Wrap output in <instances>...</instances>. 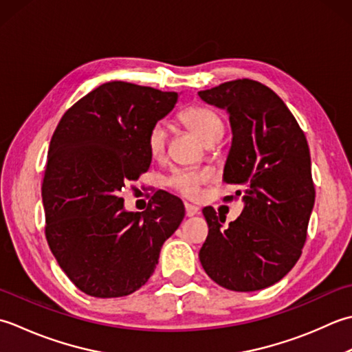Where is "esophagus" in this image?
I'll return each mask as SVG.
<instances>
[{
  "mask_svg": "<svg viewBox=\"0 0 352 352\" xmlns=\"http://www.w3.org/2000/svg\"><path fill=\"white\" fill-rule=\"evenodd\" d=\"M197 212H199V208H197V206L190 205V204H185V214H186V217L196 216Z\"/></svg>",
  "mask_w": 352,
  "mask_h": 352,
  "instance_id": "esophagus-1",
  "label": "esophagus"
}]
</instances>
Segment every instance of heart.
<instances>
[{
	"instance_id": "1",
	"label": "heart",
	"mask_w": 352,
	"mask_h": 352,
	"mask_svg": "<svg viewBox=\"0 0 352 352\" xmlns=\"http://www.w3.org/2000/svg\"><path fill=\"white\" fill-rule=\"evenodd\" d=\"M179 120L206 146L216 144L225 133V118L210 106L195 104L186 107L179 113ZM167 141L168 135L166 126L161 121L152 124L146 136L147 152L152 156V160L157 161L164 157L167 150ZM208 179H210V175L205 170H177L168 177L167 185L186 199H196L199 196L200 185L208 182Z\"/></svg>"
}]
</instances>
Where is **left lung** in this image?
<instances>
[{"label": "left lung", "mask_w": 352, "mask_h": 352, "mask_svg": "<svg viewBox=\"0 0 352 352\" xmlns=\"http://www.w3.org/2000/svg\"><path fill=\"white\" fill-rule=\"evenodd\" d=\"M199 96L229 112L232 146L223 182L236 190L223 200L245 202L228 228L214 208H204L210 231L200 263L228 290L266 289L289 274L307 240L316 196L307 138L276 92L256 80L236 78Z\"/></svg>", "instance_id": "left-lung-1"}]
</instances>
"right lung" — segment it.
Listing matches in <instances>:
<instances>
[{"label":"right lung","mask_w":352,"mask_h":352,"mask_svg":"<svg viewBox=\"0 0 352 352\" xmlns=\"http://www.w3.org/2000/svg\"><path fill=\"white\" fill-rule=\"evenodd\" d=\"M176 102V92L109 82L71 106L56 127L42 181L45 236L60 269L86 295L138 290L184 220L182 200L166 191H156L142 212L124 211L120 197L148 170V129Z\"/></svg>","instance_id":"right-lung-1"}]
</instances>
